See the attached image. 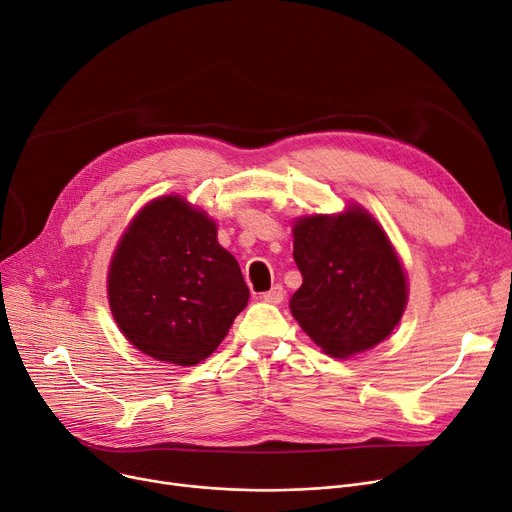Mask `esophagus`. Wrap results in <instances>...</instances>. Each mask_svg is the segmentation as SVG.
<instances>
[{
  "label": "esophagus",
  "instance_id": "obj_1",
  "mask_svg": "<svg viewBox=\"0 0 512 512\" xmlns=\"http://www.w3.org/2000/svg\"><path fill=\"white\" fill-rule=\"evenodd\" d=\"M284 296H286V290H284V286H280V284H276L274 288L261 294V298H263L265 302H269V304H280V302L284 300Z\"/></svg>",
  "mask_w": 512,
  "mask_h": 512
}]
</instances>
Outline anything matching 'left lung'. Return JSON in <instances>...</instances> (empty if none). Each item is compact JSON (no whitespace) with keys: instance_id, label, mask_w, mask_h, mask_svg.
I'll return each instance as SVG.
<instances>
[{"instance_id":"8db88e82","label":"left lung","mask_w":512,"mask_h":512,"mask_svg":"<svg viewBox=\"0 0 512 512\" xmlns=\"http://www.w3.org/2000/svg\"><path fill=\"white\" fill-rule=\"evenodd\" d=\"M294 261L302 286L290 311L325 354L348 358L370 350L399 323L405 274L389 238L364 210L298 220Z\"/></svg>"}]
</instances>
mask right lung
<instances>
[{"label":"right lung","mask_w":512,"mask_h":512,"mask_svg":"<svg viewBox=\"0 0 512 512\" xmlns=\"http://www.w3.org/2000/svg\"><path fill=\"white\" fill-rule=\"evenodd\" d=\"M249 300L216 224L177 195L135 216L109 269L113 317L144 354L179 366L206 360Z\"/></svg>","instance_id":"add662e5"}]
</instances>
